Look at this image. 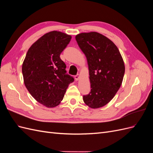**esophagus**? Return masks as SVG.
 I'll list each match as a JSON object with an SVG mask.
<instances>
[{
  "label": "esophagus",
  "instance_id": "obj_1",
  "mask_svg": "<svg viewBox=\"0 0 153 153\" xmlns=\"http://www.w3.org/2000/svg\"><path fill=\"white\" fill-rule=\"evenodd\" d=\"M79 78H80V75H79V74H78V75L75 76V79L76 80H79Z\"/></svg>",
  "mask_w": 153,
  "mask_h": 153
}]
</instances>
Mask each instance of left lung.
I'll use <instances>...</instances> for the list:
<instances>
[{
  "label": "left lung",
  "mask_w": 153,
  "mask_h": 153,
  "mask_svg": "<svg viewBox=\"0 0 153 153\" xmlns=\"http://www.w3.org/2000/svg\"><path fill=\"white\" fill-rule=\"evenodd\" d=\"M75 39L87 58L89 71L91 89L83 100L92 108L102 107L112 100L122 84L123 59L112 41L98 32L81 33Z\"/></svg>",
  "instance_id": "8db88e82"
}]
</instances>
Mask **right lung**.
Wrapping results in <instances>:
<instances>
[{"label": "right lung", "mask_w": 153, "mask_h": 153, "mask_svg": "<svg viewBox=\"0 0 153 153\" xmlns=\"http://www.w3.org/2000/svg\"><path fill=\"white\" fill-rule=\"evenodd\" d=\"M71 36L59 31L45 34L32 45L22 65L24 84L32 96L48 108L63 100L68 85L74 78L66 71L60 58Z\"/></svg>", "instance_id": "right-lung-1"}]
</instances>
